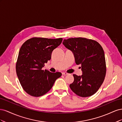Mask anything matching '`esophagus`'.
Here are the masks:
<instances>
[{
    "label": "esophagus",
    "instance_id": "1",
    "mask_svg": "<svg viewBox=\"0 0 122 122\" xmlns=\"http://www.w3.org/2000/svg\"><path fill=\"white\" fill-rule=\"evenodd\" d=\"M62 74L64 75H67L68 74V73H67V72H62Z\"/></svg>",
    "mask_w": 122,
    "mask_h": 122
}]
</instances>
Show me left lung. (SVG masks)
I'll use <instances>...</instances> for the list:
<instances>
[{"label":"left lung","mask_w":122,"mask_h":122,"mask_svg":"<svg viewBox=\"0 0 122 122\" xmlns=\"http://www.w3.org/2000/svg\"><path fill=\"white\" fill-rule=\"evenodd\" d=\"M62 43L74 53L76 64L81 65L82 75L73 74L74 80L70 87L80 97L91 96L100 87L106 75L103 48L96 41L85 38L65 39Z\"/></svg>","instance_id":"left-lung-1"}]
</instances>
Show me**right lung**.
<instances>
[{"label":"right lung","mask_w":122,"mask_h":122,"mask_svg":"<svg viewBox=\"0 0 122 122\" xmlns=\"http://www.w3.org/2000/svg\"><path fill=\"white\" fill-rule=\"evenodd\" d=\"M62 41V38L34 37L27 40L21 47L16 65V73L22 87L29 95L38 97L45 95L61 76V72L52 73L42 68Z\"/></svg>","instance_id":"add662e5"}]
</instances>
